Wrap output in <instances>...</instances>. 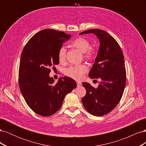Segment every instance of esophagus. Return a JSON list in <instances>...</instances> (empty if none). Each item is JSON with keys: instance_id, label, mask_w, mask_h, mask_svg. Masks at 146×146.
Segmentation results:
<instances>
[{"instance_id": "esophagus-1", "label": "esophagus", "mask_w": 146, "mask_h": 146, "mask_svg": "<svg viewBox=\"0 0 146 146\" xmlns=\"http://www.w3.org/2000/svg\"><path fill=\"white\" fill-rule=\"evenodd\" d=\"M77 86H80L82 85V83L80 82H77Z\"/></svg>"}]
</instances>
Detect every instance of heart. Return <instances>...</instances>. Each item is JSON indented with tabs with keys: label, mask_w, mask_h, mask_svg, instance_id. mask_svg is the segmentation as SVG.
<instances>
[{
	"label": "heart",
	"mask_w": 146,
	"mask_h": 146,
	"mask_svg": "<svg viewBox=\"0 0 146 146\" xmlns=\"http://www.w3.org/2000/svg\"><path fill=\"white\" fill-rule=\"evenodd\" d=\"M72 46L77 48L80 52L83 53V57L87 60H92L94 57V50L90 47L91 44L88 39L83 37H78L72 42ZM67 49L64 46H61L58 50V58L60 62L63 63L66 60ZM88 70L87 66L85 64H79L76 66H70L66 68L64 73L66 76L69 77L76 80H81L83 75Z\"/></svg>",
	"instance_id": "obj_1"
}]
</instances>
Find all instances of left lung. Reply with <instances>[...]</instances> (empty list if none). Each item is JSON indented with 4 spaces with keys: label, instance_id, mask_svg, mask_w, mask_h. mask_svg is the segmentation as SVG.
Listing matches in <instances>:
<instances>
[{
    "label": "left lung",
    "instance_id": "left-lung-1",
    "mask_svg": "<svg viewBox=\"0 0 146 146\" xmlns=\"http://www.w3.org/2000/svg\"><path fill=\"white\" fill-rule=\"evenodd\" d=\"M94 33L100 42L98 54L89 72L91 78L101 82L94 88L82 83L86 94L82 99L84 107L96 116L109 113L120 102L126 83L124 57L119 44L107 32L100 29L88 30L80 35Z\"/></svg>",
    "mask_w": 146,
    "mask_h": 146
}]
</instances>
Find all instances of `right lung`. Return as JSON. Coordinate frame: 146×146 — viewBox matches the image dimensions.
Here are the masks:
<instances>
[{
	"mask_svg": "<svg viewBox=\"0 0 146 146\" xmlns=\"http://www.w3.org/2000/svg\"><path fill=\"white\" fill-rule=\"evenodd\" d=\"M61 31L44 29L26 44L21 54L19 85L29 107L36 114L49 116L61 107L64 97L77 86L72 78L50 77V67L58 64V53L63 43L70 38Z\"/></svg>",
	"mask_w": 146,
	"mask_h": 146,
	"instance_id": "add662e5",
	"label": "right lung"
}]
</instances>
